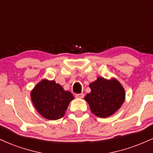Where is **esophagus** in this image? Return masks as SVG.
I'll use <instances>...</instances> for the list:
<instances>
[{"mask_svg": "<svg viewBox=\"0 0 153 153\" xmlns=\"http://www.w3.org/2000/svg\"><path fill=\"white\" fill-rule=\"evenodd\" d=\"M75 97L78 98V99H82L84 97V94H78L75 95Z\"/></svg>", "mask_w": 153, "mask_h": 153, "instance_id": "34e87169", "label": "esophagus"}]
</instances>
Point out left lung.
I'll return each mask as SVG.
<instances>
[{"label": "left lung", "instance_id": "8db88e82", "mask_svg": "<svg viewBox=\"0 0 153 153\" xmlns=\"http://www.w3.org/2000/svg\"><path fill=\"white\" fill-rule=\"evenodd\" d=\"M91 93L85 96L93 114L100 118L114 114L125 99L124 88L117 79L99 77L89 85Z\"/></svg>", "mask_w": 153, "mask_h": 153}]
</instances>
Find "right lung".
Instances as JSON below:
<instances>
[{
	"mask_svg": "<svg viewBox=\"0 0 153 153\" xmlns=\"http://www.w3.org/2000/svg\"><path fill=\"white\" fill-rule=\"evenodd\" d=\"M31 99L36 109L43 117L57 120L63 117L74 96L54 80L44 79L31 91Z\"/></svg>",
	"mask_w": 153,
	"mask_h": 153,
	"instance_id": "1",
	"label": "right lung"
}]
</instances>
